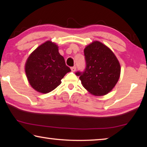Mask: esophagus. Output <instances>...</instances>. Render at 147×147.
Returning a JSON list of instances; mask_svg holds the SVG:
<instances>
[{
    "mask_svg": "<svg viewBox=\"0 0 147 147\" xmlns=\"http://www.w3.org/2000/svg\"><path fill=\"white\" fill-rule=\"evenodd\" d=\"M71 69V71H72L75 72L76 71V66H73V67H72Z\"/></svg>",
    "mask_w": 147,
    "mask_h": 147,
    "instance_id": "esophagus-1",
    "label": "esophagus"
}]
</instances>
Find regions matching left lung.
I'll list each match as a JSON object with an SVG mask.
<instances>
[{
	"label": "left lung",
	"mask_w": 147,
	"mask_h": 147,
	"mask_svg": "<svg viewBox=\"0 0 147 147\" xmlns=\"http://www.w3.org/2000/svg\"><path fill=\"white\" fill-rule=\"evenodd\" d=\"M86 67L76 75L84 88L95 96L108 94L115 87L120 77L121 66L112 51L105 45L95 41L84 49Z\"/></svg>",
	"instance_id": "left-lung-1"
}]
</instances>
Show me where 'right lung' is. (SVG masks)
Segmentation results:
<instances>
[{"label":"right lung","instance_id":"obj_1","mask_svg":"<svg viewBox=\"0 0 147 147\" xmlns=\"http://www.w3.org/2000/svg\"><path fill=\"white\" fill-rule=\"evenodd\" d=\"M71 71L58 47L51 41L39 46L27 59L25 72L27 79L35 90L48 93L61 83V80Z\"/></svg>","mask_w":147,"mask_h":147}]
</instances>
